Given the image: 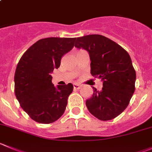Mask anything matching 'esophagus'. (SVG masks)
<instances>
[{
	"label": "esophagus",
	"mask_w": 152,
	"mask_h": 152,
	"mask_svg": "<svg viewBox=\"0 0 152 152\" xmlns=\"http://www.w3.org/2000/svg\"><path fill=\"white\" fill-rule=\"evenodd\" d=\"M81 88V85H78V84H74L73 85V89L74 90H79Z\"/></svg>",
	"instance_id": "obj_1"
}]
</instances>
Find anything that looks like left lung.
Returning a JSON list of instances; mask_svg holds the SVG:
<instances>
[{
	"label": "left lung",
	"instance_id": "8db88e82",
	"mask_svg": "<svg viewBox=\"0 0 152 152\" xmlns=\"http://www.w3.org/2000/svg\"><path fill=\"white\" fill-rule=\"evenodd\" d=\"M75 40L76 48L89 53L91 75L103 82L102 91L94 88V94L86 101L88 110L102 121L116 118L129 105L135 91L136 71L130 56L120 45L101 35Z\"/></svg>",
	"mask_w": 152,
	"mask_h": 152
}]
</instances>
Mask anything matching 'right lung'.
Returning a JSON list of instances; mask_svg holds the SVG:
<instances>
[{
  "label": "right lung",
  "mask_w": 152,
  "mask_h": 152,
  "mask_svg": "<svg viewBox=\"0 0 152 152\" xmlns=\"http://www.w3.org/2000/svg\"><path fill=\"white\" fill-rule=\"evenodd\" d=\"M76 38H46L32 45L21 56L15 73V94L20 107L34 121L49 124L59 119L73 92L71 83H52L51 73L61 57L74 46Z\"/></svg>",
  "instance_id": "obj_1"
}]
</instances>
